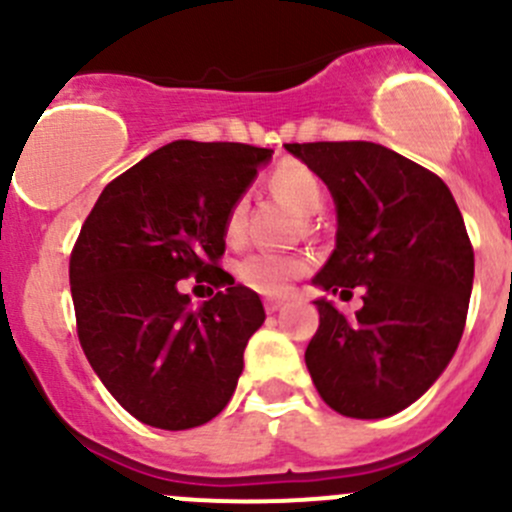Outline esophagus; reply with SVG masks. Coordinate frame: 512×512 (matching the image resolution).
Here are the masks:
<instances>
[{
    "label": "esophagus",
    "mask_w": 512,
    "mask_h": 512,
    "mask_svg": "<svg viewBox=\"0 0 512 512\" xmlns=\"http://www.w3.org/2000/svg\"><path fill=\"white\" fill-rule=\"evenodd\" d=\"M285 307V299H265V309L267 314H275L277 309Z\"/></svg>",
    "instance_id": "esophagus-1"
}]
</instances>
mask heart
<instances>
[{
  "label": "heart",
  "mask_w": 512,
  "mask_h": 512,
  "mask_svg": "<svg viewBox=\"0 0 512 512\" xmlns=\"http://www.w3.org/2000/svg\"><path fill=\"white\" fill-rule=\"evenodd\" d=\"M272 190L280 195L282 200H287L294 210L299 213H314L322 205V183L314 175V170H309L302 163H282L280 168L272 173L270 178ZM245 220H247V200L240 198L235 200V205L230 208L225 220V237L230 242H240L245 235ZM307 272V260L294 255H275V252H255V255H247L245 260H240L237 265V277L240 282H245L247 287L255 289L260 294H285L292 287L294 280Z\"/></svg>",
  "instance_id": "obj_1"
}]
</instances>
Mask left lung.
Listing matches in <instances>:
<instances>
[{
  "mask_svg": "<svg viewBox=\"0 0 512 512\" xmlns=\"http://www.w3.org/2000/svg\"><path fill=\"white\" fill-rule=\"evenodd\" d=\"M337 210V245L312 285L364 307L347 317L317 297L304 361L329 409L386 418L421 399L463 337L473 247L451 190L414 160L369 141L287 143Z\"/></svg>",
  "mask_w": 512,
  "mask_h": 512,
  "instance_id": "obj_1",
  "label": "left lung"
}]
</instances>
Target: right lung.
Segmentation results:
<instances>
[{"mask_svg":"<svg viewBox=\"0 0 512 512\" xmlns=\"http://www.w3.org/2000/svg\"><path fill=\"white\" fill-rule=\"evenodd\" d=\"M270 148L173 141L98 195L71 252L79 342L113 399L146 426L185 431L225 409L265 322L260 294L215 262L225 220ZM225 290L193 308L179 280Z\"/></svg>","mask_w":512,"mask_h":512,"instance_id":"right-lung-1","label":"right lung"}]
</instances>
